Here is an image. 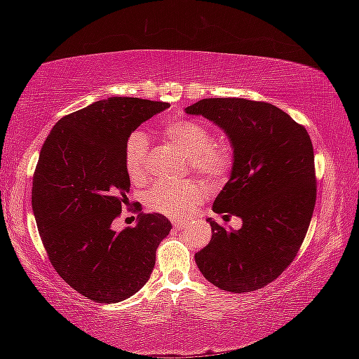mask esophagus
<instances>
[{
  "label": "esophagus",
  "instance_id": "1",
  "mask_svg": "<svg viewBox=\"0 0 359 359\" xmlns=\"http://www.w3.org/2000/svg\"><path fill=\"white\" fill-rule=\"evenodd\" d=\"M172 226H174L175 229H179V231H182V229H185V226H187V223H185V222H180V220H174V222H172Z\"/></svg>",
  "mask_w": 359,
  "mask_h": 359
}]
</instances>
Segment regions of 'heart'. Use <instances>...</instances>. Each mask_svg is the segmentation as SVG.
Masks as SVG:
<instances>
[{"instance_id": "1", "label": "heart", "mask_w": 359, "mask_h": 359, "mask_svg": "<svg viewBox=\"0 0 359 359\" xmlns=\"http://www.w3.org/2000/svg\"><path fill=\"white\" fill-rule=\"evenodd\" d=\"M161 135L169 142L190 155L194 171L214 180L224 179L233 168V151L224 142H214L208 126L196 120L175 118L163 125ZM149 155V137L136 130L126 137L123 149L125 169L133 180L145 172ZM209 188L203 182H158L150 188L145 203L151 210L168 217H185L208 196Z\"/></svg>"}]
</instances>
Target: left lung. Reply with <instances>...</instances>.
<instances>
[{
	"instance_id": "1",
	"label": "left lung",
	"mask_w": 359,
	"mask_h": 359,
	"mask_svg": "<svg viewBox=\"0 0 359 359\" xmlns=\"http://www.w3.org/2000/svg\"><path fill=\"white\" fill-rule=\"evenodd\" d=\"M226 133L233 168L212 210L236 215L241 229L209 218L212 239L194 255L203 276L231 293L263 288L294 259L312 220L317 180L307 130L282 109L244 98H205L185 109Z\"/></svg>"
}]
</instances>
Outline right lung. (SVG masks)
<instances>
[{
	"mask_svg": "<svg viewBox=\"0 0 359 359\" xmlns=\"http://www.w3.org/2000/svg\"><path fill=\"white\" fill-rule=\"evenodd\" d=\"M169 102L114 98L66 115L42 145L32 205L58 276L87 299H128L150 278L160 242L171 231L161 214H139L135 228L114 231L128 205L126 137Z\"/></svg>",
	"mask_w": 359,
	"mask_h": 359,
	"instance_id": "1",
	"label": "right lung"
}]
</instances>
